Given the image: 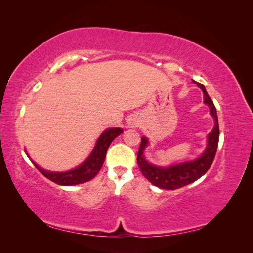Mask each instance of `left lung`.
Wrapping results in <instances>:
<instances>
[{"label": "left lung", "instance_id": "1", "mask_svg": "<svg viewBox=\"0 0 253 253\" xmlns=\"http://www.w3.org/2000/svg\"><path fill=\"white\" fill-rule=\"evenodd\" d=\"M197 86H200L205 96V103L209 105L210 113L214 118V127L208 137V145L203 153V155L193 162H188L183 164L174 165L169 168L156 167L149 164L143 156V150L147 147L148 140L141 138L140 147L137 154V164L142 175L153 185L166 190H175L181 187H185L189 183L201 178L202 176L209 170L214 157L216 154L218 138H219V126L216 109L213 104L212 99L209 97L208 93L202 83L194 81Z\"/></svg>", "mask_w": 253, "mask_h": 253}]
</instances>
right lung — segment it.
Here are the masks:
<instances>
[{"label": "right lung", "instance_id": "add662e5", "mask_svg": "<svg viewBox=\"0 0 253 253\" xmlns=\"http://www.w3.org/2000/svg\"><path fill=\"white\" fill-rule=\"evenodd\" d=\"M122 133L121 128H109L99 137L96 143V147L90 153L88 158L81 166L76 168L75 170L63 172V173H55L43 170L36 163L34 165L42 175H44L47 179L60 186H74L79 183L86 182L93 179L95 176L100 171L101 167L104 163L106 151H108L112 141L116 138L118 135ZM26 153V152H25Z\"/></svg>", "mask_w": 253, "mask_h": 253}]
</instances>
